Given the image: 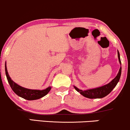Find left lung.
I'll use <instances>...</instances> for the list:
<instances>
[{
	"instance_id": "left-lung-1",
	"label": "left lung",
	"mask_w": 130,
	"mask_h": 130,
	"mask_svg": "<svg viewBox=\"0 0 130 130\" xmlns=\"http://www.w3.org/2000/svg\"><path fill=\"white\" fill-rule=\"evenodd\" d=\"M117 54L119 63L121 65L120 54H119V51H117ZM121 72L122 67H120V69H119V73H118L117 76H116L114 79L112 80L108 84L104 85V86H101V87L95 88V89H88V90H80V89H79L78 88L75 87V86H74V88L77 91V92H79L82 95H83V96L86 98H91V99H93V98H103L104 96H106V95H108L109 93H111V91L113 90V89H114V88L116 86V85L117 84L118 82L119 81V79H120V76H121Z\"/></svg>"
}]
</instances>
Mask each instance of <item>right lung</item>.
Returning a JSON list of instances; mask_svg holds the SVG:
<instances>
[{"mask_svg":"<svg viewBox=\"0 0 130 130\" xmlns=\"http://www.w3.org/2000/svg\"><path fill=\"white\" fill-rule=\"evenodd\" d=\"M5 69L7 80H8V82L11 89L16 95L24 98V99H26L27 100H35L40 99V98H42L47 95L51 89V87H50V86L46 88L44 90H33V89H29L22 87L14 83L13 80H11V77H10L8 71H7L6 63L5 65Z\"/></svg>","mask_w":130,"mask_h":130,"instance_id":"right-lung-1","label":"right lung"}]
</instances>
